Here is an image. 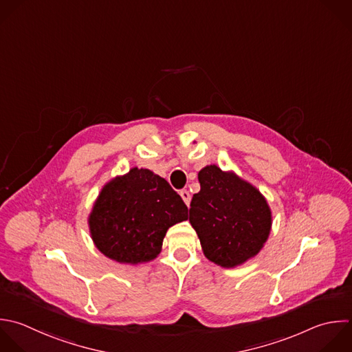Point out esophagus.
<instances>
[{"label":"esophagus","mask_w":352,"mask_h":352,"mask_svg":"<svg viewBox=\"0 0 352 352\" xmlns=\"http://www.w3.org/2000/svg\"><path fill=\"white\" fill-rule=\"evenodd\" d=\"M180 197L183 198L184 204L188 206L190 202H191V194H190L187 190H182V191H180Z\"/></svg>","instance_id":"obj_1"}]
</instances>
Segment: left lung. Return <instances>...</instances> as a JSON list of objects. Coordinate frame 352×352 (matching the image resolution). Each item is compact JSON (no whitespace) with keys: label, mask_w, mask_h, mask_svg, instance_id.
I'll use <instances>...</instances> for the list:
<instances>
[{"label":"left lung","mask_w":352,"mask_h":352,"mask_svg":"<svg viewBox=\"0 0 352 352\" xmlns=\"http://www.w3.org/2000/svg\"><path fill=\"white\" fill-rule=\"evenodd\" d=\"M199 192L190 204V223L205 257L234 268L254 257L268 239L272 213L264 195L234 172L206 165L198 173Z\"/></svg>","instance_id":"8db88e82"}]
</instances>
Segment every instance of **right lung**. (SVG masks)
I'll list each match as a JSON object with an SVG mask.
<instances>
[{
  "instance_id": "right-lung-1",
  "label": "right lung",
  "mask_w": 352,
  "mask_h": 352,
  "mask_svg": "<svg viewBox=\"0 0 352 352\" xmlns=\"http://www.w3.org/2000/svg\"><path fill=\"white\" fill-rule=\"evenodd\" d=\"M187 220V206L169 183L132 168L104 184L88 217L95 246L121 264L154 260L169 227Z\"/></svg>"
}]
</instances>
